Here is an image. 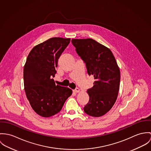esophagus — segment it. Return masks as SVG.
Listing matches in <instances>:
<instances>
[{"instance_id": "34e87169", "label": "esophagus", "mask_w": 151, "mask_h": 151, "mask_svg": "<svg viewBox=\"0 0 151 151\" xmlns=\"http://www.w3.org/2000/svg\"><path fill=\"white\" fill-rule=\"evenodd\" d=\"M73 92H75V93H79V92H80V89H79V88H76V89L73 90Z\"/></svg>"}]
</instances>
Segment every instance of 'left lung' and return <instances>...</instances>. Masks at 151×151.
I'll return each instance as SVG.
<instances>
[{
  "mask_svg": "<svg viewBox=\"0 0 151 151\" xmlns=\"http://www.w3.org/2000/svg\"><path fill=\"white\" fill-rule=\"evenodd\" d=\"M78 55L86 63L87 73L95 79L87 90L90 99L84 107L87 115L100 117L112 108L117 99L120 69L111 50L91 38L72 39Z\"/></svg>",
  "mask_w": 151,
  "mask_h": 151,
  "instance_id": "1",
  "label": "left lung"
}]
</instances>
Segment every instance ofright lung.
<instances>
[{
  "instance_id": "obj_1",
  "label": "right lung",
  "mask_w": 151,
  "mask_h": 151,
  "mask_svg": "<svg viewBox=\"0 0 151 151\" xmlns=\"http://www.w3.org/2000/svg\"><path fill=\"white\" fill-rule=\"evenodd\" d=\"M70 38L55 37L36 46L29 53L24 68L26 96L34 111L42 117L58 113L72 94L68 87L55 85L59 57L70 43Z\"/></svg>"
}]
</instances>
